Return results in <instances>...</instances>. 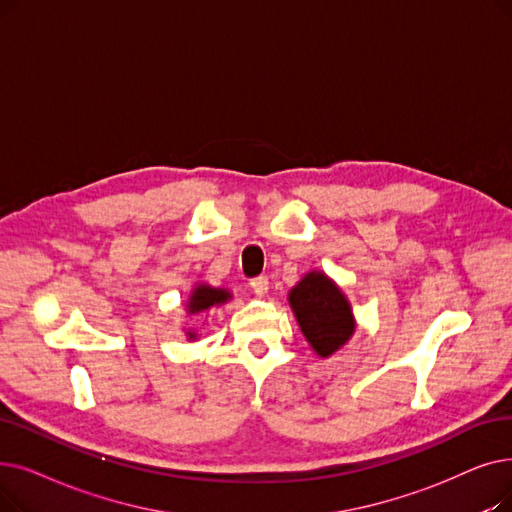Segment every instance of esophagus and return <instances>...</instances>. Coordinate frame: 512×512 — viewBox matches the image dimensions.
Here are the masks:
<instances>
[{
    "instance_id": "esophagus-1",
    "label": "esophagus",
    "mask_w": 512,
    "mask_h": 512,
    "mask_svg": "<svg viewBox=\"0 0 512 512\" xmlns=\"http://www.w3.org/2000/svg\"><path fill=\"white\" fill-rule=\"evenodd\" d=\"M268 286H270V282H268V278H265V276H257V278L251 280V288H253V293L257 297H263L265 293H268Z\"/></svg>"
}]
</instances>
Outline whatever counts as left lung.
Segmentation results:
<instances>
[{"label":"left lung","instance_id":"left-lung-1","mask_svg":"<svg viewBox=\"0 0 512 512\" xmlns=\"http://www.w3.org/2000/svg\"><path fill=\"white\" fill-rule=\"evenodd\" d=\"M288 305L318 358H330L353 337L355 316L341 286L322 270H309L288 291Z\"/></svg>","mask_w":512,"mask_h":512}]
</instances>
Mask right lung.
Here are the masks:
<instances>
[{"label":"right lung","instance_id":"add662e5","mask_svg":"<svg viewBox=\"0 0 512 512\" xmlns=\"http://www.w3.org/2000/svg\"><path fill=\"white\" fill-rule=\"evenodd\" d=\"M228 301H232V293L230 288L224 286H211L207 282H196L192 286V291L186 299V316H198V314H207L213 307L219 305H226ZM186 332L188 341H196L198 339V332L194 326H184L182 328Z\"/></svg>","mask_w":512,"mask_h":512}]
</instances>
